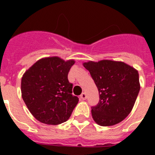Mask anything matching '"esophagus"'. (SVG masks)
I'll return each mask as SVG.
<instances>
[{
    "label": "esophagus",
    "mask_w": 155,
    "mask_h": 155,
    "mask_svg": "<svg viewBox=\"0 0 155 155\" xmlns=\"http://www.w3.org/2000/svg\"><path fill=\"white\" fill-rule=\"evenodd\" d=\"M80 98H81V99H82V100H85L86 98H87V94H86L84 92H83L80 95Z\"/></svg>",
    "instance_id": "obj_1"
}]
</instances>
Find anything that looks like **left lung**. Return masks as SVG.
<instances>
[{"mask_svg": "<svg viewBox=\"0 0 155 155\" xmlns=\"http://www.w3.org/2000/svg\"><path fill=\"white\" fill-rule=\"evenodd\" d=\"M83 66L98 87L99 102L91 107L97 124L109 127L119 124L130 113L140 85L135 68L121 61H88Z\"/></svg>", "mask_w": 155, "mask_h": 155, "instance_id": "obj_1", "label": "left lung"}]
</instances>
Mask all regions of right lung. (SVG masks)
<instances>
[{"label":"right lung","mask_w":155,"mask_h":155,"mask_svg":"<svg viewBox=\"0 0 155 155\" xmlns=\"http://www.w3.org/2000/svg\"><path fill=\"white\" fill-rule=\"evenodd\" d=\"M74 60L58 57L39 60L21 78V96L31 115L42 124L58 125L70 118L78 102L68 75Z\"/></svg>","instance_id":"1"}]
</instances>
